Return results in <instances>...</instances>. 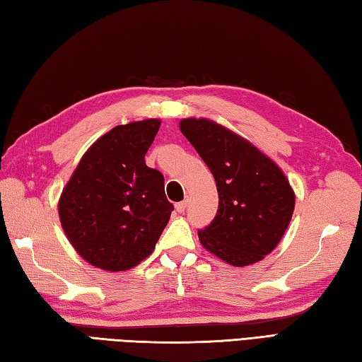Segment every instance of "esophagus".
<instances>
[{
	"label": "esophagus",
	"mask_w": 362,
	"mask_h": 362,
	"mask_svg": "<svg viewBox=\"0 0 362 362\" xmlns=\"http://www.w3.org/2000/svg\"><path fill=\"white\" fill-rule=\"evenodd\" d=\"M186 206H187V200H182L180 203H176L175 208H176V211H178V212H184V209H186Z\"/></svg>",
	"instance_id": "obj_1"
}]
</instances>
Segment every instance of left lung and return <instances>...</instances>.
I'll return each instance as SVG.
<instances>
[{
  "label": "left lung",
  "instance_id": "left-lung-1",
  "mask_svg": "<svg viewBox=\"0 0 362 362\" xmlns=\"http://www.w3.org/2000/svg\"><path fill=\"white\" fill-rule=\"evenodd\" d=\"M180 129L217 184L218 209L198 231L202 245L235 267L261 261L281 240L295 208L293 190L281 168L216 122L184 119Z\"/></svg>",
  "mask_w": 362,
  "mask_h": 362
}]
</instances>
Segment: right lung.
<instances>
[{"mask_svg":"<svg viewBox=\"0 0 362 362\" xmlns=\"http://www.w3.org/2000/svg\"><path fill=\"white\" fill-rule=\"evenodd\" d=\"M160 122L119 124L81 158L59 200V218L79 256L95 267L123 272L148 257L173 204L164 176L145 164Z\"/></svg>","mask_w":362,"mask_h":362,"instance_id":"obj_1","label":"right lung"}]
</instances>
